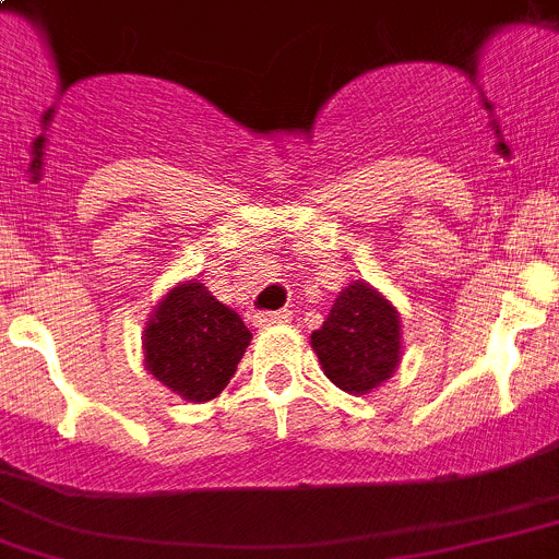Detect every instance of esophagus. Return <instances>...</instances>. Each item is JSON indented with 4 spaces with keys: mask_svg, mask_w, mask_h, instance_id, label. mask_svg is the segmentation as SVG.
I'll return each instance as SVG.
<instances>
[{
    "mask_svg": "<svg viewBox=\"0 0 559 559\" xmlns=\"http://www.w3.org/2000/svg\"><path fill=\"white\" fill-rule=\"evenodd\" d=\"M289 311H264V314L255 317V325H281V323H289Z\"/></svg>",
    "mask_w": 559,
    "mask_h": 559,
    "instance_id": "obj_1",
    "label": "esophagus"
}]
</instances>
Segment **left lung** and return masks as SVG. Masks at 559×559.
I'll return each mask as SVG.
<instances>
[{
    "label": "left lung",
    "instance_id": "obj_1",
    "mask_svg": "<svg viewBox=\"0 0 559 559\" xmlns=\"http://www.w3.org/2000/svg\"><path fill=\"white\" fill-rule=\"evenodd\" d=\"M311 348L323 373L348 395H367L392 379L404 354L401 314L367 281H350L329 317L311 331Z\"/></svg>",
    "mask_w": 559,
    "mask_h": 559
}]
</instances>
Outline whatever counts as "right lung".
Wrapping results in <instances>:
<instances>
[{
	"instance_id": "add662e5",
	"label": "right lung",
	"mask_w": 559,
	"mask_h": 559,
	"mask_svg": "<svg viewBox=\"0 0 559 559\" xmlns=\"http://www.w3.org/2000/svg\"><path fill=\"white\" fill-rule=\"evenodd\" d=\"M253 334L198 278L180 281L153 306L142 331L144 367L189 404H205L228 386Z\"/></svg>"
}]
</instances>
